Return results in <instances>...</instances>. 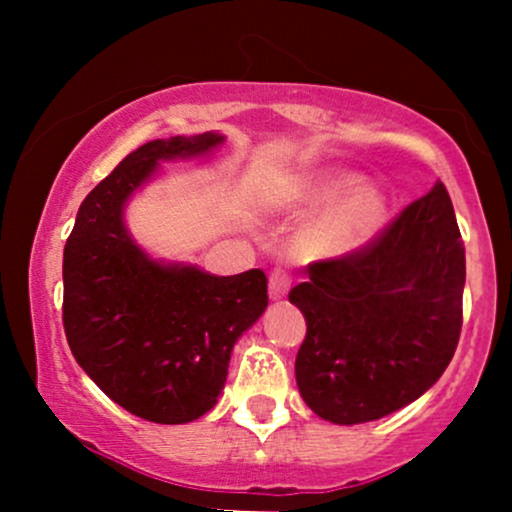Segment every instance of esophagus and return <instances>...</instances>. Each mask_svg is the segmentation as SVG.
Instances as JSON below:
<instances>
[{
    "label": "esophagus",
    "instance_id": "obj_1",
    "mask_svg": "<svg viewBox=\"0 0 512 512\" xmlns=\"http://www.w3.org/2000/svg\"><path fill=\"white\" fill-rule=\"evenodd\" d=\"M291 289V274L286 272L284 267H274L269 272V296L272 298H281L286 296Z\"/></svg>",
    "mask_w": 512,
    "mask_h": 512
}]
</instances>
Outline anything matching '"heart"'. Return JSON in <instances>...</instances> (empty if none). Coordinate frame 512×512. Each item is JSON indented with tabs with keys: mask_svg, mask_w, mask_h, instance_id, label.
Instances as JSON below:
<instances>
[{
	"mask_svg": "<svg viewBox=\"0 0 512 512\" xmlns=\"http://www.w3.org/2000/svg\"><path fill=\"white\" fill-rule=\"evenodd\" d=\"M356 175H334L305 190L308 207L332 204L310 223L301 236V248L313 257H334L358 248L378 231L385 219V199L373 187H358Z\"/></svg>",
	"mask_w": 512,
	"mask_h": 512,
	"instance_id": "heart-1",
	"label": "heart"
}]
</instances>
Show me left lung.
Segmentation results:
<instances>
[{
  "mask_svg": "<svg viewBox=\"0 0 512 512\" xmlns=\"http://www.w3.org/2000/svg\"><path fill=\"white\" fill-rule=\"evenodd\" d=\"M289 301L305 315L296 383L332 424H366L419 399L462 330L464 248L443 182L358 250L315 260Z\"/></svg>",
  "mask_w": 512,
  "mask_h": 512,
  "instance_id": "1",
  "label": "left lung"
}]
</instances>
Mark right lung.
I'll return each mask as SVG.
<instances>
[{
	"mask_svg": "<svg viewBox=\"0 0 512 512\" xmlns=\"http://www.w3.org/2000/svg\"><path fill=\"white\" fill-rule=\"evenodd\" d=\"M221 142L204 132L139 146L88 192L64 245L62 322L76 363L113 402L154 424H187L214 407L233 344L269 303L262 269L214 276L166 267L122 223L127 197L158 161Z\"/></svg>",
	"mask_w": 512,
	"mask_h": 512,
	"instance_id": "add662e5",
	"label": "right lung"
}]
</instances>
